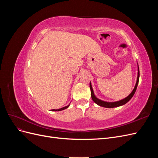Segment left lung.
<instances>
[{"label": "left lung", "mask_w": 158, "mask_h": 158, "mask_svg": "<svg viewBox=\"0 0 158 158\" xmlns=\"http://www.w3.org/2000/svg\"><path fill=\"white\" fill-rule=\"evenodd\" d=\"M139 76H140V71H139V68H138L137 80H136L135 87V88H134V89L132 90V92L126 98L123 99L122 100H120V101L115 102H104V101H102V100H100V99H98L95 96L94 91H93V89H92V84H91V82H90L89 83V88H90L91 95H92V98L93 99V101L95 103L98 104V106L103 107H106V108H113V107H117L123 106V105H125V103H127L129 101V100H130L132 98L134 94H135L136 90V88H137V86H138V81H139Z\"/></svg>", "instance_id": "left-lung-1"}]
</instances>
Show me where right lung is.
<instances>
[{
	"mask_svg": "<svg viewBox=\"0 0 158 158\" xmlns=\"http://www.w3.org/2000/svg\"><path fill=\"white\" fill-rule=\"evenodd\" d=\"M69 107V106H67L64 107H63V108L59 109H52L51 111H62V110H64V109H66V108H68Z\"/></svg>",
	"mask_w": 158,
	"mask_h": 158,
	"instance_id": "1",
	"label": "right lung"
}]
</instances>
